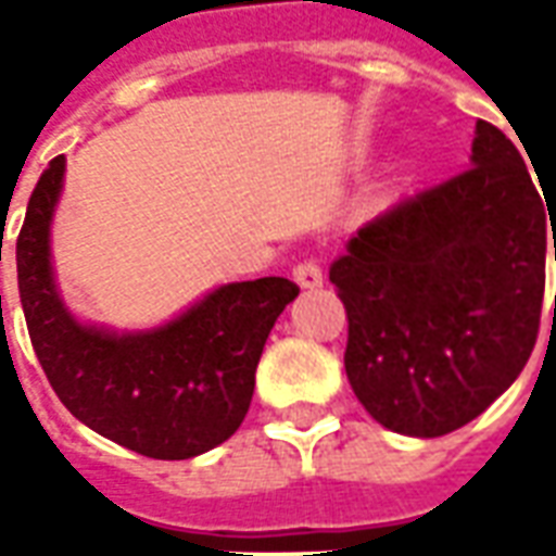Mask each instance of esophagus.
Masks as SVG:
<instances>
[{
  "label": "esophagus",
  "mask_w": 556,
  "mask_h": 556,
  "mask_svg": "<svg viewBox=\"0 0 556 556\" xmlns=\"http://www.w3.org/2000/svg\"><path fill=\"white\" fill-rule=\"evenodd\" d=\"M294 282L306 291L321 289V282H325V277H321V267L315 265L313 258H306V262H301V265L294 267Z\"/></svg>",
  "instance_id": "obj_1"
}]
</instances>
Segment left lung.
Here are the masks:
<instances>
[{
	"mask_svg": "<svg viewBox=\"0 0 556 556\" xmlns=\"http://www.w3.org/2000/svg\"><path fill=\"white\" fill-rule=\"evenodd\" d=\"M542 195L513 139L477 122L470 169L366 223L330 265L351 390L384 429L450 434L521 375L556 217Z\"/></svg>",
	"mask_w": 556,
	"mask_h": 556,
	"instance_id": "1",
	"label": "left lung"
}]
</instances>
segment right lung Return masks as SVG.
I'll return each instance as SVG.
<instances>
[{"label": "right lung", "instance_id": "right-lung-1", "mask_svg": "<svg viewBox=\"0 0 556 556\" xmlns=\"http://www.w3.org/2000/svg\"><path fill=\"white\" fill-rule=\"evenodd\" d=\"M62 184L59 154L17 238L20 303L55 396L91 431L148 458L181 462L229 441L250 410L267 333L301 289L286 277L247 279L207 291L151 330L86 325L55 286L50 226Z\"/></svg>", "mask_w": 556, "mask_h": 556}]
</instances>
